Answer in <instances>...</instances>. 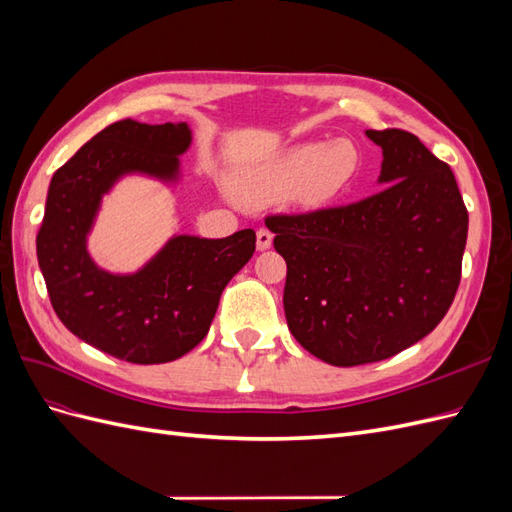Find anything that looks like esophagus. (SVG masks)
Segmentation results:
<instances>
[{"instance_id": "obj_1", "label": "esophagus", "mask_w": 512, "mask_h": 512, "mask_svg": "<svg viewBox=\"0 0 512 512\" xmlns=\"http://www.w3.org/2000/svg\"><path fill=\"white\" fill-rule=\"evenodd\" d=\"M273 243V232L269 228H260L256 232V247L262 252V250H269Z\"/></svg>"}]
</instances>
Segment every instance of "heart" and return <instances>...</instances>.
Returning a JSON list of instances; mask_svg holds the SVG:
<instances>
[{"instance_id":"b5f03b06","label":"heart","mask_w":512,"mask_h":512,"mask_svg":"<svg viewBox=\"0 0 512 512\" xmlns=\"http://www.w3.org/2000/svg\"><path fill=\"white\" fill-rule=\"evenodd\" d=\"M359 170V151L348 138L331 143H303L286 149L265 168L235 181L241 203L260 207L294 192L305 209L327 205Z\"/></svg>"}]
</instances>
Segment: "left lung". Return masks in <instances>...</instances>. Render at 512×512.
<instances>
[{"mask_svg":"<svg viewBox=\"0 0 512 512\" xmlns=\"http://www.w3.org/2000/svg\"><path fill=\"white\" fill-rule=\"evenodd\" d=\"M365 134L382 147V192L265 218L288 267V329L335 367L384 361L436 329L459 288L468 239L451 166L406 130Z\"/></svg>","mask_w":512,"mask_h":512,"instance_id":"1","label":"left lung"}]
</instances>
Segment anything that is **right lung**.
Wrapping results in <instances>:
<instances>
[{
    "label": "right lung",
    "mask_w": 512,
    "mask_h": 512,
    "mask_svg": "<svg viewBox=\"0 0 512 512\" xmlns=\"http://www.w3.org/2000/svg\"><path fill=\"white\" fill-rule=\"evenodd\" d=\"M190 143L183 121L123 119L87 141L49 185L36 252L51 305L70 333L121 361L168 363L203 342L222 290L256 250V232L245 228L226 239L173 237L132 275L106 273L89 258L102 194L128 173L177 179Z\"/></svg>",
    "instance_id": "1"
}]
</instances>
